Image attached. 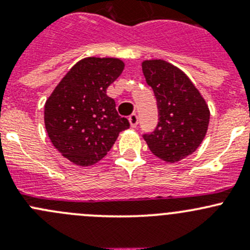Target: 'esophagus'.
Instances as JSON below:
<instances>
[{"mask_svg":"<svg viewBox=\"0 0 250 250\" xmlns=\"http://www.w3.org/2000/svg\"><path fill=\"white\" fill-rule=\"evenodd\" d=\"M128 120H129L130 125H132L133 128L137 127L138 123H139V118H138V115H135V113H133V115H130Z\"/></svg>","mask_w":250,"mask_h":250,"instance_id":"1","label":"esophagus"}]
</instances>
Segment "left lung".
Instances as JSON below:
<instances>
[{
  "instance_id": "1",
  "label": "left lung",
  "mask_w": 250,
  "mask_h": 250,
  "mask_svg": "<svg viewBox=\"0 0 250 250\" xmlns=\"http://www.w3.org/2000/svg\"><path fill=\"white\" fill-rule=\"evenodd\" d=\"M144 76L157 100L158 125L144 134L151 152L166 162H179L195 152L208 130L209 107L185 72L162 59L145 60Z\"/></svg>"
}]
</instances>
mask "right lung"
I'll list each match as a JSON object with an SVG mask.
<instances>
[{
	"instance_id": "right-lung-1",
	"label": "right lung",
	"mask_w": 250,
	"mask_h": 250,
	"mask_svg": "<svg viewBox=\"0 0 250 250\" xmlns=\"http://www.w3.org/2000/svg\"><path fill=\"white\" fill-rule=\"evenodd\" d=\"M125 69L117 58L80 60L62 78L44 105V125L54 147L74 165L87 167L106 156L129 128L106 89Z\"/></svg>"
}]
</instances>
